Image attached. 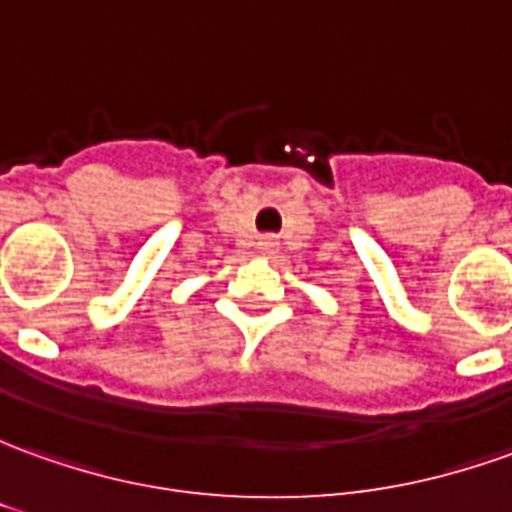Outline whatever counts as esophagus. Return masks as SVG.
Here are the masks:
<instances>
[{"instance_id": "esophagus-1", "label": "esophagus", "mask_w": 512, "mask_h": 512, "mask_svg": "<svg viewBox=\"0 0 512 512\" xmlns=\"http://www.w3.org/2000/svg\"><path fill=\"white\" fill-rule=\"evenodd\" d=\"M276 248L278 242L273 236H262V239H259V250H262V253H276Z\"/></svg>"}]
</instances>
